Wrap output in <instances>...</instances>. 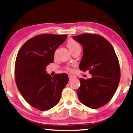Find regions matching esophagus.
Masks as SVG:
<instances>
[{"label":"esophagus","instance_id":"esophagus-1","mask_svg":"<svg viewBox=\"0 0 133 133\" xmlns=\"http://www.w3.org/2000/svg\"><path fill=\"white\" fill-rule=\"evenodd\" d=\"M75 78V76L72 75H69V80H71L72 78Z\"/></svg>","mask_w":133,"mask_h":133}]
</instances>
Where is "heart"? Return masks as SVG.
<instances>
[{"instance_id": "obj_1", "label": "heart", "mask_w": 133, "mask_h": 133, "mask_svg": "<svg viewBox=\"0 0 133 133\" xmlns=\"http://www.w3.org/2000/svg\"><path fill=\"white\" fill-rule=\"evenodd\" d=\"M67 46H68V49H69L70 52L74 50V49L78 48V47H79V44L78 43V42H77L75 41H74L73 39H69L68 42H67ZM67 70L69 72L73 71V69L71 68H67Z\"/></svg>"}]
</instances>
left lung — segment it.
<instances>
[{"label": "left lung", "mask_w": 133, "mask_h": 133, "mask_svg": "<svg viewBox=\"0 0 133 133\" xmlns=\"http://www.w3.org/2000/svg\"><path fill=\"white\" fill-rule=\"evenodd\" d=\"M83 46L79 69L89 70L91 78H79V100L92 109L105 105L112 98L120 81L118 60L112 45L98 35L84 33L73 36Z\"/></svg>", "instance_id": "1"}]
</instances>
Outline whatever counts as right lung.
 <instances>
[{"label": "right lung", "mask_w": 133, "mask_h": 133, "mask_svg": "<svg viewBox=\"0 0 133 133\" xmlns=\"http://www.w3.org/2000/svg\"><path fill=\"white\" fill-rule=\"evenodd\" d=\"M67 35L42 34L28 40L17 54L15 79L17 89L28 103L40 111H47L59 102L61 92L69 81L67 74L54 77L45 71L54 62L55 50Z\"/></svg>", "instance_id": "obj_1"}]
</instances>
